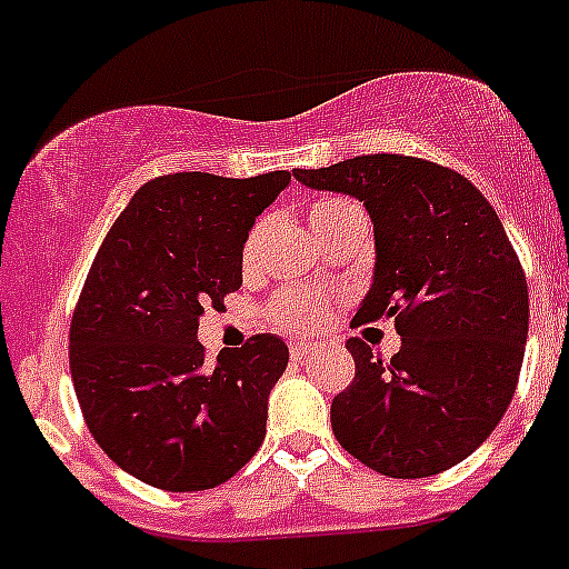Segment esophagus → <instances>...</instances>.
Here are the masks:
<instances>
[{
	"label": "esophagus",
	"mask_w": 569,
	"mask_h": 569,
	"mask_svg": "<svg viewBox=\"0 0 569 569\" xmlns=\"http://www.w3.org/2000/svg\"><path fill=\"white\" fill-rule=\"evenodd\" d=\"M318 351V343H293L290 346V355H293V360H305V357L316 355Z\"/></svg>",
	"instance_id": "esophagus-1"
}]
</instances>
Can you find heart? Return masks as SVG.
I'll use <instances>...</instances> for the list:
<instances>
[{"label":"heart","mask_w":569,"mask_h":569,"mask_svg":"<svg viewBox=\"0 0 569 569\" xmlns=\"http://www.w3.org/2000/svg\"><path fill=\"white\" fill-rule=\"evenodd\" d=\"M351 207H355V203L346 198L318 200V203L310 207L312 229H321V226H327L329 220L338 218L340 212H346V209ZM259 234H262V229H253L251 234H248L246 251H242V259H246V262H251L253 253H257ZM323 312H327L323 310V301L318 299V296L307 293V290H288V293L276 296L268 307L270 321L281 329H290V332H312V329L321 327Z\"/></svg>","instance_id":"b5f03b06"}]
</instances>
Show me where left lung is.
<instances>
[{
    "label": "left lung",
    "instance_id": "obj_1",
    "mask_svg": "<svg viewBox=\"0 0 569 569\" xmlns=\"http://www.w3.org/2000/svg\"><path fill=\"white\" fill-rule=\"evenodd\" d=\"M296 181L357 198L375 223V279L355 323L393 318L388 362L351 338L355 380L332 399L346 452L388 478H430L472 456L517 391L528 281L500 218L461 172L375 153Z\"/></svg>",
    "mask_w": 569,
    "mask_h": 569
}]
</instances>
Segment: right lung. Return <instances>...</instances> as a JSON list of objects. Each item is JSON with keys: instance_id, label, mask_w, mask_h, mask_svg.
I'll return each mask as SVG.
<instances>
[{"instance_id": "obj_1", "label": "right lung", "mask_w": 569, "mask_h": 569, "mask_svg": "<svg viewBox=\"0 0 569 569\" xmlns=\"http://www.w3.org/2000/svg\"><path fill=\"white\" fill-rule=\"evenodd\" d=\"M288 183L284 170L153 178L91 262L69 329L74 393L94 441L142 483L214 489L262 443L288 346L257 335L209 366L198 321L240 290L248 231Z\"/></svg>"}]
</instances>
